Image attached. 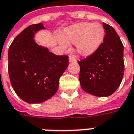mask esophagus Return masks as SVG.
Wrapping results in <instances>:
<instances>
[{
    "label": "esophagus",
    "mask_w": 134,
    "mask_h": 134,
    "mask_svg": "<svg viewBox=\"0 0 134 134\" xmlns=\"http://www.w3.org/2000/svg\"><path fill=\"white\" fill-rule=\"evenodd\" d=\"M69 62H70V63H72V62H76L75 57L73 55H70L69 57Z\"/></svg>",
    "instance_id": "esophagus-1"
}]
</instances>
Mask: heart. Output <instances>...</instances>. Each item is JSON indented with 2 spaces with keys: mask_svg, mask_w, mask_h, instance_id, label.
Listing matches in <instances>:
<instances>
[{
  "mask_svg": "<svg viewBox=\"0 0 134 134\" xmlns=\"http://www.w3.org/2000/svg\"><path fill=\"white\" fill-rule=\"evenodd\" d=\"M62 36L67 43L76 44L78 54L88 57L96 52L103 43L105 29L98 23L82 22L66 29ZM59 43L62 47H67V44L63 41H60Z\"/></svg>",
  "mask_w": 134,
  "mask_h": 134,
  "instance_id": "b5f03b06",
  "label": "heart"
}]
</instances>
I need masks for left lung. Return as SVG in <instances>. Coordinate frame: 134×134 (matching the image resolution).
I'll list each match as a JSON object with an SVG mask.
<instances>
[{"label":"left lung","mask_w":134,"mask_h":134,"mask_svg":"<svg viewBox=\"0 0 134 134\" xmlns=\"http://www.w3.org/2000/svg\"><path fill=\"white\" fill-rule=\"evenodd\" d=\"M105 37L96 52L78 61L80 82L85 92L108 97L120 86L124 72V45L115 29L103 24Z\"/></svg>","instance_id":"left-lung-1"}]
</instances>
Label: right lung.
Masks as SVG:
<instances>
[{
  "mask_svg": "<svg viewBox=\"0 0 134 134\" xmlns=\"http://www.w3.org/2000/svg\"><path fill=\"white\" fill-rule=\"evenodd\" d=\"M43 24L29 26L14 38L8 49V73L13 90L28 103H41L58 90L59 79L69 64L68 57L57 56L35 41Z\"/></svg>",
  "mask_w": 134,
  "mask_h": 134,
  "instance_id": "1",
  "label": "right lung"
}]
</instances>
